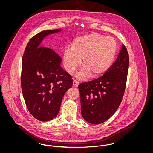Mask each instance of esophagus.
Wrapping results in <instances>:
<instances>
[{
	"label": "esophagus",
	"instance_id": "esophagus-1",
	"mask_svg": "<svg viewBox=\"0 0 153 153\" xmlns=\"http://www.w3.org/2000/svg\"><path fill=\"white\" fill-rule=\"evenodd\" d=\"M79 83L77 80H74L73 81V85L74 87H77L79 85Z\"/></svg>",
	"mask_w": 153,
	"mask_h": 153
}]
</instances>
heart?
I'll return each instance as SVG.
<instances>
[{
	"mask_svg": "<svg viewBox=\"0 0 153 153\" xmlns=\"http://www.w3.org/2000/svg\"><path fill=\"white\" fill-rule=\"evenodd\" d=\"M117 50L116 40L112 36L97 33L76 38L72 46L64 50V65L67 72L74 73L81 63L84 67L77 74L79 79H85L92 74L94 77L105 73L112 65Z\"/></svg>",
	"mask_w": 153,
	"mask_h": 153,
	"instance_id": "1",
	"label": "heart"
}]
</instances>
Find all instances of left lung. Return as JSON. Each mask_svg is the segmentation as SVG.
Listing matches in <instances>:
<instances>
[{
    "mask_svg": "<svg viewBox=\"0 0 153 153\" xmlns=\"http://www.w3.org/2000/svg\"><path fill=\"white\" fill-rule=\"evenodd\" d=\"M128 66V53L122 44L117 59L102 76L79 85L81 114L85 121L102 123L117 111L123 97Z\"/></svg>",
    "mask_w": 153,
    "mask_h": 153,
    "instance_id": "left-lung-1",
    "label": "left lung"
}]
</instances>
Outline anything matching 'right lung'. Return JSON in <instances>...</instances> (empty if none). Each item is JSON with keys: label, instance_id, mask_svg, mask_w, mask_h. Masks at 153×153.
<instances>
[{"label": "right lung", "instance_id": "add662e5", "mask_svg": "<svg viewBox=\"0 0 153 153\" xmlns=\"http://www.w3.org/2000/svg\"><path fill=\"white\" fill-rule=\"evenodd\" d=\"M62 29L45 30L32 37L22 58L21 87L30 113L48 122L57 117L62 98L72 87L71 76L61 66L62 59L51 49L41 46L45 37Z\"/></svg>", "mask_w": 153, "mask_h": 153}]
</instances>
